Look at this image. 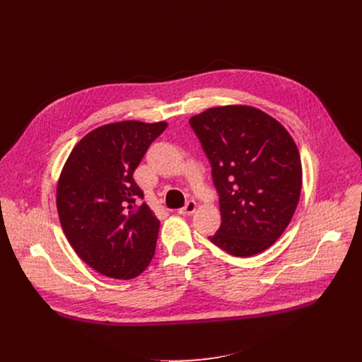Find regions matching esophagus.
<instances>
[{
    "mask_svg": "<svg viewBox=\"0 0 362 362\" xmlns=\"http://www.w3.org/2000/svg\"><path fill=\"white\" fill-rule=\"evenodd\" d=\"M195 210H197V202L194 199H191V201L186 202V205L183 208H180L179 213L183 214V216H191V214L195 213Z\"/></svg>",
    "mask_w": 362,
    "mask_h": 362,
    "instance_id": "34e87169",
    "label": "esophagus"
}]
</instances>
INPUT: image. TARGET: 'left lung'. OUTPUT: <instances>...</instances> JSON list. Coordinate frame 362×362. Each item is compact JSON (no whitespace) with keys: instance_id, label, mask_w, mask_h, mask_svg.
Masks as SVG:
<instances>
[{"instance_id":"8db88e82","label":"left lung","mask_w":362,"mask_h":362,"mask_svg":"<svg viewBox=\"0 0 362 362\" xmlns=\"http://www.w3.org/2000/svg\"><path fill=\"white\" fill-rule=\"evenodd\" d=\"M189 124L220 197L221 224L210 240L235 257L270 248L291 223L302 187L299 151L289 132L250 105L208 108Z\"/></svg>"}]
</instances>
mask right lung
<instances>
[{
  "mask_svg": "<svg viewBox=\"0 0 362 362\" xmlns=\"http://www.w3.org/2000/svg\"><path fill=\"white\" fill-rule=\"evenodd\" d=\"M167 123L126 120L89 132L73 148L57 185V210L74 252L98 273L129 280L154 257L160 220L133 180Z\"/></svg>",
  "mask_w": 362,
  "mask_h": 362,
  "instance_id": "1",
  "label": "right lung"
}]
</instances>
